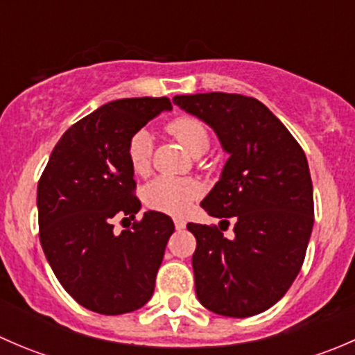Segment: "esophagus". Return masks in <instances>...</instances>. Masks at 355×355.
I'll return each instance as SVG.
<instances>
[{"instance_id": "obj_1", "label": "esophagus", "mask_w": 355, "mask_h": 355, "mask_svg": "<svg viewBox=\"0 0 355 355\" xmlns=\"http://www.w3.org/2000/svg\"><path fill=\"white\" fill-rule=\"evenodd\" d=\"M175 228H177V230H184L185 228V225H187V221L184 220V218H175Z\"/></svg>"}]
</instances>
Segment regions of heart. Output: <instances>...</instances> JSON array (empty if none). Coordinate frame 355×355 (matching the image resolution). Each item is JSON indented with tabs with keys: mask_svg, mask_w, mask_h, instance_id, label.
I'll list each match as a JSON object with an SVG mask.
<instances>
[{
	"mask_svg": "<svg viewBox=\"0 0 355 355\" xmlns=\"http://www.w3.org/2000/svg\"><path fill=\"white\" fill-rule=\"evenodd\" d=\"M166 132L177 139L191 156L199 157L207 153L211 137L202 121L192 116H178L166 125ZM153 142L146 130L135 132L127 146V157L135 175H146L151 166ZM142 198L149 207L170 214H184L200 198V187L189 178L157 177L142 191Z\"/></svg>",
	"mask_w": 355,
	"mask_h": 355,
	"instance_id": "obj_1",
	"label": "heart"
}]
</instances>
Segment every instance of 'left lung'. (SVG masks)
<instances>
[{"instance_id": "left-lung-1", "label": "left lung", "mask_w": 355, "mask_h": 355, "mask_svg": "<svg viewBox=\"0 0 355 355\" xmlns=\"http://www.w3.org/2000/svg\"><path fill=\"white\" fill-rule=\"evenodd\" d=\"M173 103L216 132L230 155L200 206L221 223H189L196 293L221 316L249 318L287 293L302 268L314 223L306 155L284 123L257 99L227 92L175 96Z\"/></svg>"}]
</instances>
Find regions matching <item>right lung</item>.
I'll use <instances>...</instances> for the list:
<instances>
[{
	"instance_id": "right-lung-1",
	"label": "right lung",
	"mask_w": 355,
	"mask_h": 355,
	"mask_svg": "<svg viewBox=\"0 0 355 355\" xmlns=\"http://www.w3.org/2000/svg\"><path fill=\"white\" fill-rule=\"evenodd\" d=\"M163 110H171L168 98L103 105L62 135L39 178V241L46 259L63 288L94 313H132L155 292L175 225L157 211L135 220L141 200L127 146ZM116 217L134 219L132 228L114 234Z\"/></svg>"
}]
</instances>
